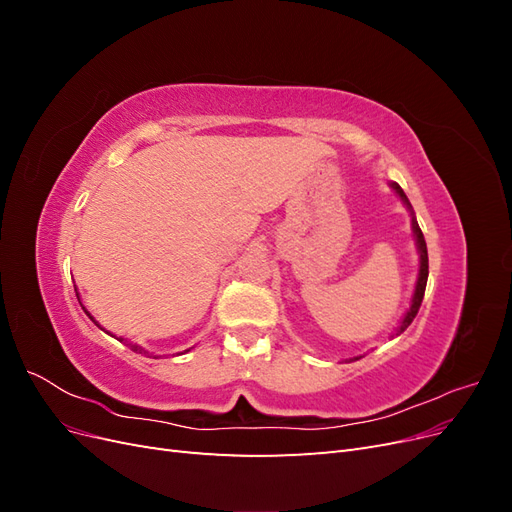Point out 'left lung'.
Masks as SVG:
<instances>
[{
	"mask_svg": "<svg viewBox=\"0 0 512 512\" xmlns=\"http://www.w3.org/2000/svg\"><path fill=\"white\" fill-rule=\"evenodd\" d=\"M391 188L397 192V196L401 198V203H404V205L410 209V213H412V232H414V239H416L418 254H421V269H418V280H416V286H414V297H412L410 309L406 312L404 320H401V324L397 327V335H399V333H404V331L410 327L412 320H414L416 314H418V309H421V303H423V297H425V286H427V275H429V258H427V243H425V237H423L421 228H418V222H416V218H414V211H412V205H410L408 196L404 194V190H401L395 181H391ZM356 359H359V356H356ZM356 359H354V361H356Z\"/></svg>",
	"mask_w": 512,
	"mask_h": 512,
	"instance_id": "obj_1",
	"label": "left lung"
}]
</instances>
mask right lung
Instances as JSON below:
<instances>
[{"label": "right lung", "instance_id": "add662e5", "mask_svg": "<svg viewBox=\"0 0 512 512\" xmlns=\"http://www.w3.org/2000/svg\"><path fill=\"white\" fill-rule=\"evenodd\" d=\"M76 297H79V292H76ZM85 314L89 316V312H87V309H85ZM89 318H91V316H89ZM91 320H94V318H91ZM94 322H96V320H94ZM98 327H100V324H98ZM119 342H123V339H119ZM128 346H130V348H132L134 352H145V350H143L141 346H136V344H128ZM183 352H190V350H183ZM183 352H179V354H183Z\"/></svg>", "mask_w": 512, "mask_h": 512}]
</instances>
